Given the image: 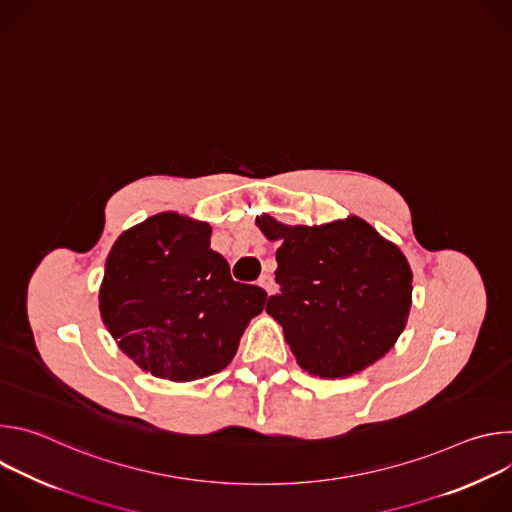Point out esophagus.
<instances>
[{
  "instance_id": "esophagus-1",
  "label": "esophagus",
  "mask_w": 512,
  "mask_h": 512,
  "mask_svg": "<svg viewBox=\"0 0 512 512\" xmlns=\"http://www.w3.org/2000/svg\"><path fill=\"white\" fill-rule=\"evenodd\" d=\"M265 291H267V294H271V291L275 289V281H273V277L269 275V273H263L261 277H259V281H257Z\"/></svg>"
}]
</instances>
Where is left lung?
I'll return each mask as SVG.
<instances>
[{
  "label": "left lung",
  "mask_w": 512,
  "mask_h": 512,
  "mask_svg": "<svg viewBox=\"0 0 512 512\" xmlns=\"http://www.w3.org/2000/svg\"><path fill=\"white\" fill-rule=\"evenodd\" d=\"M257 227L279 243V294L269 296L265 312L283 326L304 371L350 377L391 350L413 291L411 267L397 245L358 216L287 227L261 214Z\"/></svg>",
  "instance_id": "1"
}]
</instances>
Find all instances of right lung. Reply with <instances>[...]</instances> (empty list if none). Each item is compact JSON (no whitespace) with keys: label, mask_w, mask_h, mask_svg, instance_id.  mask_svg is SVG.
Here are the masks:
<instances>
[{"label":"right lung","mask_w":512,"mask_h":512,"mask_svg":"<svg viewBox=\"0 0 512 512\" xmlns=\"http://www.w3.org/2000/svg\"><path fill=\"white\" fill-rule=\"evenodd\" d=\"M259 285L233 281L210 249V225L162 212L113 245L99 291L119 348L154 377L186 383L221 373L265 308Z\"/></svg>","instance_id":"obj_1"}]
</instances>
